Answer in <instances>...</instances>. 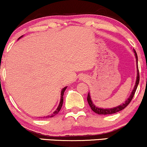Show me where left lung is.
<instances>
[{
  "label": "left lung",
  "mask_w": 147,
  "mask_h": 147,
  "mask_svg": "<svg viewBox=\"0 0 147 147\" xmlns=\"http://www.w3.org/2000/svg\"><path fill=\"white\" fill-rule=\"evenodd\" d=\"M134 52V54H135V57L136 59V63H137V78H136V84L135 86H134V90H132L131 94H130V97L128 98V100L124 102V104H122V105H120L117 106V107L113 108H110V109H103V108H98L94 105V104L92 103V100H91V98H90V94L88 93V98H87V100L88 104L91 108V109L93 110V111L95 112L96 114H104V115H106V114H114L116 113V112H118L120 111H121L122 110H123L124 108H125L126 106H127L128 104H130V102H131V100L132 98H133L134 94H135L136 90L137 89L138 85L139 84V80H140V76H139V71H138V57H137V54L136 53L135 50H133Z\"/></svg>",
  "instance_id": "left-lung-1"
}]
</instances>
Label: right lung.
<instances>
[{
  "label": "right lung",
  "instance_id": "obj_1",
  "mask_svg": "<svg viewBox=\"0 0 147 147\" xmlns=\"http://www.w3.org/2000/svg\"><path fill=\"white\" fill-rule=\"evenodd\" d=\"M21 37H22V36L21 37H20V38ZM19 38V39H20ZM66 88H67V87H65V88H64L63 90H62V91H61V100H60V103H59V106H58V107H57V110H55V112H53V114H51V115H49V116H45V117H44V118H51V117H53L54 116H55V115H57V114L59 113V112L60 111V110H61V107H62V105H63V94H64V92H65V90H66Z\"/></svg>",
  "mask_w": 147,
  "mask_h": 147
}]
</instances>
